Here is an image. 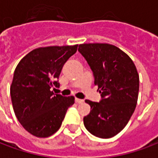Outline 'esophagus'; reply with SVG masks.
<instances>
[{
    "mask_svg": "<svg viewBox=\"0 0 158 158\" xmlns=\"http://www.w3.org/2000/svg\"><path fill=\"white\" fill-rule=\"evenodd\" d=\"M75 102L78 103V104H81V103L84 102V100L79 99V98H75Z\"/></svg>",
    "mask_w": 158,
    "mask_h": 158,
    "instance_id": "34e87169",
    "label": "esophagus"
}]
</instances>
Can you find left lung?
Instances as JSON below:
<instances>
[{
  "label": "left lung",
  "instance_id": "left-lung-1",
  "mask_svg": "<svg viewBox=\"0 0 158 158\" xmlns=\"http://www.w3.org/2000/svg\"><path fill=\"white\" fill-rule=\"evenodd\" d=\"M92 70L100 102L85 100L90 113L84 118L93 135L108 139L127 125L135 112L139 94V74L129 56L106 43L81 44L78 50Z\"/></svg>",
  "mask_w": 158,
  "mask_h": 158
}]
</instances>
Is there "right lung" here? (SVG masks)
Listing matches in <instances>:
<instances>
[{
  "instance_id": "1",
  "label": "right lung",
  "mask_w": 158,
  "mask_h": 158,
  "mask_svg": "<svg viewBox=\"0 0 158 158\" xmlns=\"http://www.w3.org/2000/svg\"><path fill=\"white\" fill-rule=\"evenodd\" d=\"M78 45L47 46L28 53L16 67L10 94L17 118L33 135L45 138L62 125L73 96L51 90L59 85L63 65L77 52Z\"/></svg>"
}]
</instances>
